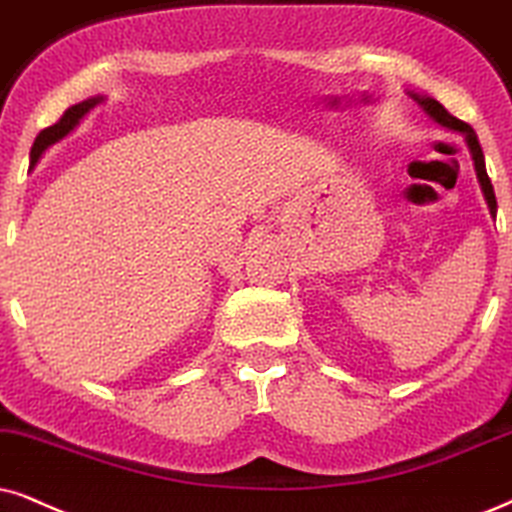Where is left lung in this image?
Returning a JSON list of instances; mask_svg holds the SVG:
<instances>
[{
    "label": "left lung",
    "instance_id": "left-lung-1",
    "mask_svg": "<svg viewBox=\"0 0 512 512\" xmlns=\"http://www.w3.org/2000/svg\"><path fill=\"white\" fill-rule=\"evenodd\" d=\"M413 101H418V106L423 108L425 113L430 115L432 120L437 122V125H442L444 129H451V132H461L465 141H468V148L472 153V160H475V172H477V179H480V186H482V193H484V200H487L489 205V212L491 217H496V196H494V186H491V179L487 174V167H484V153H482V146L480 141H477V134L475 129H472L468 122L458 120L451 115L442 103L430 99V96H418V94H411Z\"/></svg>",
    "mask_w": 512,
    "mask_h": 512
}]
</instances>
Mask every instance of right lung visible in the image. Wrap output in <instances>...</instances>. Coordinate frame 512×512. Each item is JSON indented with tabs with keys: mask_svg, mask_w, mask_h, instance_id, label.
<instances>
[{
	"mask_svg": "<svg viewBox=\"0 0 512 512\" xmlns=\"http://www.w3.org/2000/svg\"><path fill=\"white\" fill-rule=\"evenodd\" d=\"M101 101H103V96H92V99H87V101H82V103H75V106H70L68 111L61 115V120H58L56 125L42 129V132L37 134L35 144H32L30 167L37 165V160L42 158V153L47 151L49 146H54L56 141H61L63 137H68V134L73 132L77 125H80V120L84 118V115L92 111L94 106H99Z\"/></svg>",
	"mask_w": 512,
	"mask_h": 512,
	"instance_id": "obj_1",
	"label": "right lung"
}]
</instances>
